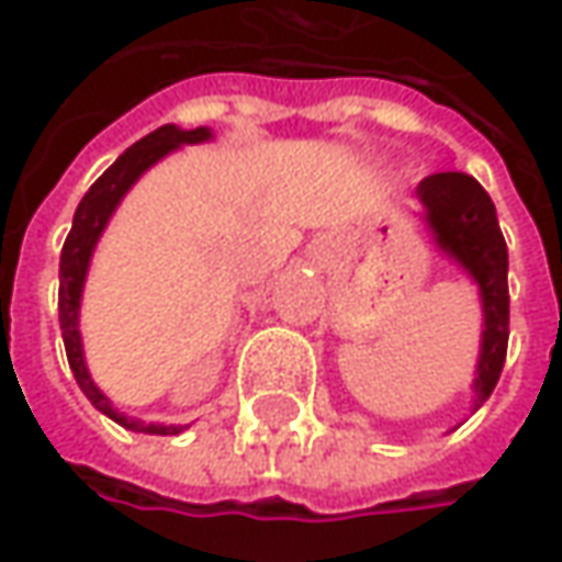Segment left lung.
I'll use <instances>...</instances> for the list:
<instances>
[{"label": "left lung", "mask_w": 562, "mask_h": 562, "mask_svg": "<svg viewBox=\"0 0 562 562\" xmlns=\"http://www.w3.org/2000/svg\"><path fill=\"white\" fill-rule=\"evenodd\" d=\"M417 195L427 209V224L436 243L456 256L468 274L481 284L484 300V341L474 392L477 402H487L506 363L509 345V252L496 221L491 195L468 173H434L420 180Z\"/></svg>", "instance_id": "obj_1"}]
</instances>
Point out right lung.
<instances>
[{
    "mask_svg": "<svg viewBox=\"0 0 562 562\" xmlns=\"http://www.w3.org/2000/svg\"><path fill=\"white\" fill-rule=\"evenodd\" d=\"M211 138V132L205 126L199 128H183L177 126H160L151 135H145L142 142H135L128 151L120 155V160L103 170L98 183L91 186L81 199V205L75 209V221H71L69 237L63 246V256H59V328H63V341H66V357H69L71 373L75 382L81 385V392L88 395V402L103 411L110 420H116L120 427L135 430V434H157V436H177L183 427H160V424H142V420H128L120 411H113L110 398L100 392L98 385L88 376V367H85V353H81V335H78V300H81V284H85V274H88V262H91V252H94V243H98L100 231L106 227L113 209L120 205V199L126 195V189L155 160L180 148V145H192V142H205Z\"/></svg>",
    "mask_w": 562,
    "mask_h": 562,
    "instance_id": "1",
    "label": "right lung"
}]
</instances>
